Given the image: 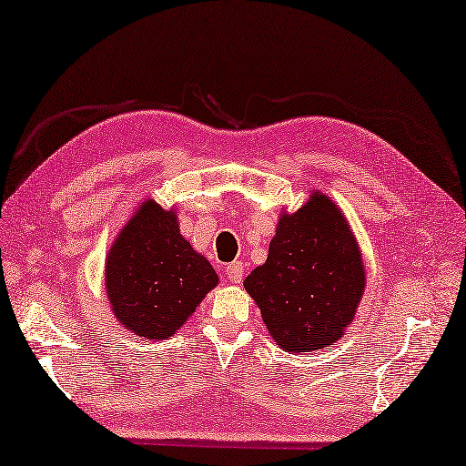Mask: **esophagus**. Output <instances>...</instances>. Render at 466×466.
Here are the masks:
<instances>
[{"instance_id":"1","label":"esophagus","mask_w":466,"mask_h":466,"mask_svg":"<svg viewBox=\"0 0 466 466\" xmlns=\"http://www.w3.org/2000/svg\"><path fill=\"white\" fill-rule=\"evenodd\" d=\"M225 277L229 279L231 282H235V285H239V282L245 277V267H243L241 260H233L231 265H227L225 267Z\"/></svg>"}]
</instances>
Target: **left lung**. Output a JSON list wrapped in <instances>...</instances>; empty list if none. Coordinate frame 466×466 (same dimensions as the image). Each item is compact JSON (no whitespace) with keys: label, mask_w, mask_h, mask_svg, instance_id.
<instances>
[{"label":"left lung","mask_w":466,"mask_h":466,"mask_svg":"<svg viewBox=\"0 0 466 466\" xmlns=\"http://www.w3.org/2000/svg\"><path fill=\"white\" fill-rule=\"evenodd\" d=\"M243 285L282 350L297 354L338 342L366 289L364 260L344 213L320 191L297 213L282 211L267 263Z\"/></svg>","instance_id":"obj_1"}]
</instances>
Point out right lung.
Returning a JSON list of instances; mask_svg holds the SVG:
<instances>
[{
  "instance_id": "add662e5",
  "label": "right lung",
  "mask_w": 466,
  "mask_h": 466,
  "mask_svg": "<svg viewBox=\"0 0 466 466\" xmlns=\"http://www.w3.org/2000/svg\"><path fill=\"white\" fill-rule=\"evenodd\" d=\"M209 260L179 233L176 209L146 199L112 243L105 285L116 320L147 339H166L218 287Z\"/></svg>"
}]
</instances>
